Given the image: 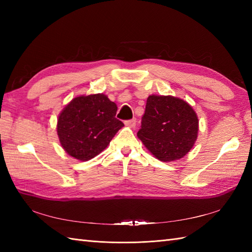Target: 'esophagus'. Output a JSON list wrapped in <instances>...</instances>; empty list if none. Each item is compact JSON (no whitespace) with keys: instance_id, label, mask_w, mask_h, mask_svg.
Wrapping results in <instances>:
<instances>
[{"instance_id":"obj_1","label":"esophagus","mask_w":252,"mask_h":252,"mask_svg":"<svg viewBox=\"0 0 252 252\" xmlns=\"http://www.w3.org/2000/svg\"><path fill=\"white\" fill-rule=\"evenodd\" d=\"M126 126H130V127H134L136 126V119L135 118H133V119H130V120H126Z\"/></svg>"}]
</instances>
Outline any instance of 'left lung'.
Segmentation results:
<instances>
[{
	"label": "left lung",
	"instance_id": "left-lung-1",
	"mask_svg": "<svg viewBox=\"0 0 252 252\" xmlns=\"http://www.w3.org/2000/svg\"><path fill=\"white\" fill-rule=\"evenodd\" d=\"M137 136L155 157L173 161L189 153L198 133L191 106L173 96H148Z\"/></svg>",
	"mask_w": 252,
	"mask_h": 252
}]
</instances>
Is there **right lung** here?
Listing matches in <instances>:
<instances>
[{"instance_id": "right-lung-1", "label": "right lung", "mask_w": 252, "mask_h": 252, "mask_svg": "<svg viewBox=\"0 0 252 252\" xmlns=\"http://www.w3.org/2000/svg\"><path fill=\"white\" fill-rule=\"evenodd\" d=\"M117 109L104 94L73 98L58 117L57 134L63 148L82 161L97 156L125 126L116 118Z\"/></svg>"}]
</instances>
